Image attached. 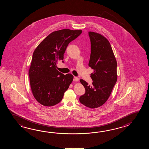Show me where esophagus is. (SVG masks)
Here are the masks:
<instances>
[{
    "mask_svg": "<svg viewBox=\"0 0 149 149\" xmlns=\"http://www.w3.org/2000/svg\"><path fill=\"white\" fill-rule=\"evenodd\" d=\"M73 80H74V81H78L79 80V78L77 77L74 76V77H73Z\"/></svg>",
    "mask_w": 149,
    "mask_h": 149,
    "instance_id": "1",
    "label": "esophagus"
}]
</instances>
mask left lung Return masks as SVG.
<instances>
[{
	"label": "left lung",
	"instance_id": "8db88e82",
	"mask_svg": "<svg viewBox=\"0 0 149 149\" xmlns=\"http://www.w3.org/2000/svg\"><path fill=\"white\" fill-rule=\"evenodd\" d=\"M88 35L91 44L88 65L94 70L91 74L93 81L89 85L80 80L86 92L79 97V101L87 107L94 109L104 104L111 94L117 80V63L107 38L94 32H88Z\"/></svg>",
	"mask_w": 149,
	"mask_h": 149
}]
</instances>
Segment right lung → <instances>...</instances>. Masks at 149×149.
Wrapping results in <instances>:
<instances>
[{
	"label": "right lung",
	"mask_w": 149,
	"mask_h": 149,
	"mask_svg": "<svg viewBox=\"0 0 149 149\" xmlns=\"http://www.w3.org/2000/svg\"><path fill=\"white\" fill-rule=\"evenodd\" d=\"M81 33V30L70 29L53 32L35 49L29 76L33 95L42 105L60 103L73 81L72 74L64 75L56 68L57 62L63 60L68 45Z\"/></svg>",
	"instance_id": "add662e5"
}]
</instances>
